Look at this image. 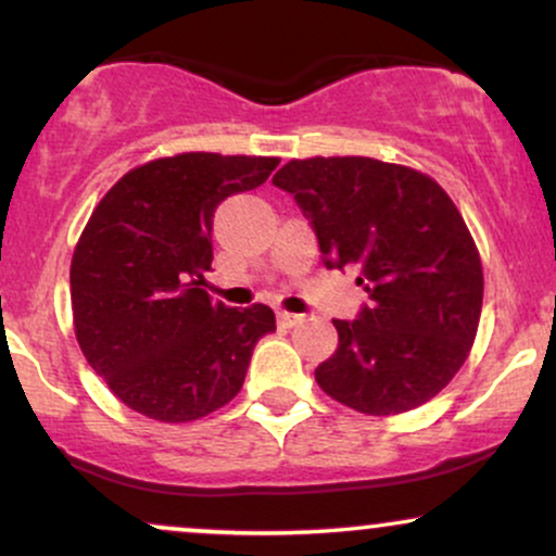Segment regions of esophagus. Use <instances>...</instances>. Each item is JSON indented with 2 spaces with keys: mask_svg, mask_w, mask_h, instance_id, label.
Returning <instances> with one entry per match:
<instances>
[{
  "mask_svg": "<svg viewBox=\"0 0 556 556\" xmlns=\"http://www.w3.org/2000/svg\"><path fill=\"white\" fill-rule=\"evenodd\" d=\"M277 321H279V327L292 329V327H298L300 321H303V316H298V314H287V311H279V314H277Z\"/></svg>",
  "mask_w": 556,
  "mask_h": 556,
  "instance_id": "obj_1",
  "label": "esophagus"
}]
</instances>
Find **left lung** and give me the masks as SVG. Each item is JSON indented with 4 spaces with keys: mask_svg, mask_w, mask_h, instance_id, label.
Wrapping results in <instances>:
<instances>
[{
    "mask_svg": "<svg viewBox=\"0 0 556 556\" xmlns=\"http://www.w3.org/2000/svg\"><path fill=\"white\" fill-rule=\"evenodd\" d=\"M274 185L295 198L327 269L355 266L368 292L334 318L316 368L329 397L368 416L429 402L468 358L483 303L481 258L450 195L416 169L366 156L290 162Z\"/></svg>",
    "mask_w": 556,
    "mask_h": 556,
    "instance_id": "obj_1",
    "label": "left lung"
}]
</instances>
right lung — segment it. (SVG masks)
<instances>
[{
  "label": "right lung",
  "mask_w": 556,
  "mask_h": 556,
  "mask_svg": "<svg viewBox=\"0 0 556 556\" xmlns=\"http://www.w3.org/2000/svg\"><path fill=\"white\" fill-rule=\"evenodd\" d=\"M279 159L180 154L127 172L101 198L70 266L75 337L127 407L164 424L214 413L240 392L269 305L229 308L201 285L214 212L258 188Z\"/></svg>",
  "instance_id": "obj_1"
}]
</instances>
